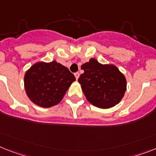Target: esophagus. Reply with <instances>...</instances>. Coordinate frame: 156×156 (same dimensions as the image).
Returning a JSON list of instances; mask_svg holds the SVG:
<instances>
[{
  "instance_id": "34e87169",
  "label": "esophagus",
  "mask_w": 156,
  "mask_h": 156,
  "mask_svg": "<svg viewBox=\"0 0 156 156\" xmlns=\"http://www.w3.org/2000/svg\"><path fill=\"white\" fill-rule=\"evenodd\" d=\"M79 75H80V74H79V73H78V72H77V73H75V74H74V76H75L76 80H78V78H79Z\"/></svg>"
}]
</instances>
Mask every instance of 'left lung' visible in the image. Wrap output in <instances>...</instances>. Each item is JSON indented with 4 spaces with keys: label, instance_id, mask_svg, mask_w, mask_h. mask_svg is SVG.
Instances as JSON below:
<instances>
[{
    "label": "left lung",
    "instance_id": "8db88e82",
    "mask_svg": "<svg viewBox=\"0 0 156 156\" xmlns=\"http://www.w3.org/2000/svg\"><path fill=\"white\" fill-rule=\"evenodd\" d=\"M78 78L89 102L100 108H109L122 100L127 90L125 76L113 64H101L95 58L82 64Z\"/></svg>",
    "mask_w": 156,
    "mask_h": 156
}]
</instances>
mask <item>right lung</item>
Returning <instances> with one entry per match:
<instances>
[{"label":"right lung","instance_id":"obj_1","mask_svg":"<svg viewBox=\"0 0 156 156\" xmlns=\"http://www.w3.org/2000/svg\"><path fill=\"white\" fill-rule=\"evenodd\" d=\"M75 77L56 61L37 62L25 72L24 88L30 100L43 108L52 107L62 100Z\"/></svg>","mask_w":156,"mask_h":156}]
</instances>
